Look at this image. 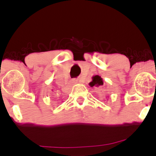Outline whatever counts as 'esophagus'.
Listing matches in <instances>:
<instances>
[{
    "instance_id": "1",
    "label": "esophagus",
    "mask_w": 156,
    "mask_h": 156,
    "mask_svg": "<svg viewBox=\"0 0 156 156\" xmlns=\"http://www.w3.org/2000/svg\"><path fill=\"white\" fill-rule=\"evenodd\" d=\"M78 82H79V80H78L73 79V80H72V81H71V83H72V85H74V84L78 83Z\"/></svg>"
}]
</instances>
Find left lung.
I'll list each match as a JSON object with an SVG mask.
<instances>
[{
	"label": "left lung",
	"instance_id": "1",
	"mask_svg": "<svg viewBox=\"0 0 156 156\" xmlns=\"http://www.w3.org/2000/svg\"><path fill=\"white\" fill-rule=\"evenodd\" d=\"M103 85V79L101 78V76H94L92 77V80L89 83V86L91 87H101V86Z\"/></svg>",
	"mask_w": 156,
	"mask_h": 156
}]
</instances>
